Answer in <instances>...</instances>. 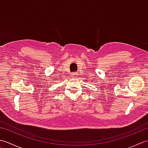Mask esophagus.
I'll return each mask as SVG.
<instances>
[{
    "label": "esophagus",
    "mask_w": 148,
    "mask_h": 148,
    "mask_svg": "<svg viewBox=\"0 0 148 148\" xmlns=\"http://www.w3.org/2000/svg\"><path fill=\"white\" fill-rule=\"evenodd\" d=\"M71 75H72V77H76L78 74H77V72H74V73H72Z\"/></svg>",
    "instance_id": "obj_1"
}]
</instances>
